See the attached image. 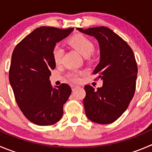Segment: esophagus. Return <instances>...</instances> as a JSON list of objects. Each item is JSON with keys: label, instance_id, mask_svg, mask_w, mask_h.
Listing matches in <instances>:
<instances>
[{"label": "esophagus", "instance_id": "esophagus-1", "mask_svg": "<svg viewBox=\"0 0 152 152\" xmlns=\"http://www.w3.org/2000/svg\"><path fill=\"white\" fill-rule=\"evenodd\" d=\"M71 87H72V91H74L75 89H76V88L77 87V86H75V85H72V86H71Z\"/></svg>", "mask_w": 152, "mask_h": 152}]
</instances>
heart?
<instances>
[{"mask_svg":"<svg viewBox=\"0 0 152 152\" xmlns=\"http://www.w3.org/2000/svg\"><path fill=\"white\" fill-rule=\"evenodd\" d=\"M69 44L76 49L83 57H88L94 51V44L91 40L83 35H77L69 40ZM63 55V49L60 45H56L53 49V58L56 63H60ZM80 72L77 71H71L67 74V77L73 82L79 80Z\"/></svg>","mask_w":152,"mask_h":152,"instance_id":"obj_1","label":"heart"}]
</instances>
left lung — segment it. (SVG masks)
<instances>
[{
  "instance_id": "left-lung-1",
  "label": "left lung",
  "mask_w": 152,
  "mask_h": 152,
  "mask_svg": "<svg viewBox=\"0 0 152 152\" xmlns=\"http://www.w3.org/2000/svg\"><path fill=\"white\" fill-rule=\"evenodd\" d=\"M77 30L95 37L100 48V61L93 74H99L103 86L97 90L89 85L84 86L86 115L95 123H112L126 110L135 92L137 66L134 53L126 42L107 27Z\"/></svg>"
}]
</instances>
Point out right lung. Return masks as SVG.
<instances>
[{"label": "right lung", "mask_w": 152, "mask_h": 152, "mask_svg": "<svg viewBox=\"0 0 152 152\" xmlns=\"http://www.w3.org/2000/svg\"><path fill=\"white\" fill-rule=\"evenodd\" d=\"M53 27L35 29L14 49L9 72L15 101L26 118L38 125L60 120L72 89L66 83L53 87L49 77L56 63L53 49L73 31Z\"/></svg>", "instance_id": "obj_1"}]
</instances>
